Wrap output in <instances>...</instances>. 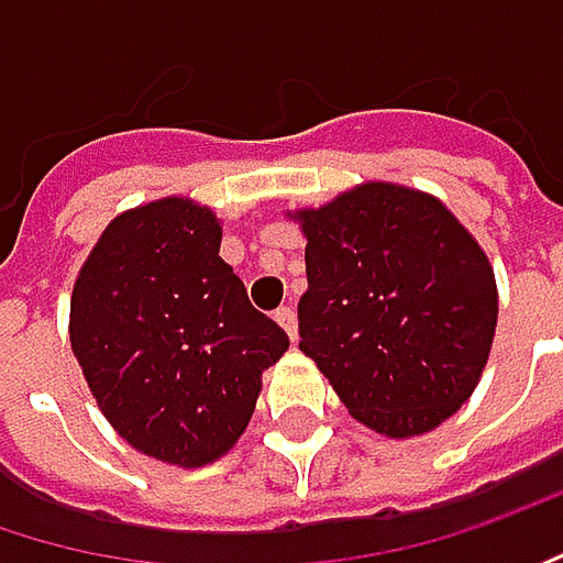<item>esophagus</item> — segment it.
<instances>
[{
  "label": "esophagus",
  "instance_id": "34e87169",
  "mask_svg": "<svg viewBox=\"0 0 563 563\" xmlns=\"http://www.w3.org/2000/svg\"><path fill=\"white\" fill-rule=\"evenodd\" d=\"M275 320L282 323V330H285L291 340H298V317H295V307H278V310H275Z\"/></svg>",
  "mask_w": 563,
  "mask_h": 563
}]
</instances>
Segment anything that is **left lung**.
I'll return each instance as SVG.
<instances>
[{
  "instance_id": "left-lung-1",
  "label": "left lung",
  "mask_w": 563,
  "mask_h": 563,
  "mask_svg": "<svg viewBox=\"0 0 563 563\" xmlns=\"http://www.w3.org/2000/svg\"><path fill=\"white\" fill-rule=\"evenodd\" d=\"M295 221L307 236L303 355L382 435L449 420L481 382L497 330V282L477 240L442 201L390 181Z\"/></svg>"
}]
</instances>
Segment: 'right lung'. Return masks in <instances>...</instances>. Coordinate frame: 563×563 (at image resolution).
<instances>
[{
    "mask_svg": "<svg viewBox=\"0 0 563 563\" xmlns=\"http://www.w3.org/2000/svg\"><path fill=\"white\" fill-rule=\"evenodd\" d=\"M69 342L118 435L181 467L236 445L262 372L288 349L221 260V221L188 198L104 227L73 285Z\"/></svg>",
    "mask_w": 563,
    "mask_h": 563,
    "instance_id": "add662e5",
    "label": "right lung"
}]
</instances>
